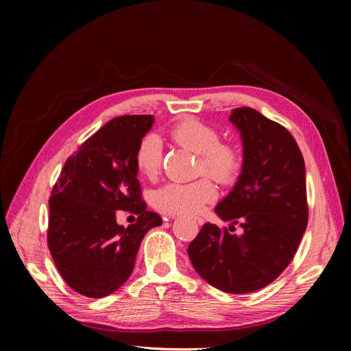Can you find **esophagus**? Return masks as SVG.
Masks as SVG:
<instances>
[{
	"mask_svg": "<svg viewBox=\"0 0 351 351\" xmlns=\"http://www.w3.org/2000/svg\"><path fill=\"white\" fill-rule=\"evenodd\" d=\"M168 218H176V215H169ZM196 222H197V224H199V226H202V224H204V222H205V221H204V219H202V218H196Z\"/></svg>",
	"mask_w": 351,
	"mask_h": 351,
	"instance_id": "esophagus-1",
	"label": "esophagus"
}]
</instances>
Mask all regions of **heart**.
<instances>
[{
  "label": "heart",
  "instance_id": "1",
  "mask_svg": "<svg viewBox=\"0 0 351 351\" xmlns=\"http://www.w3.org/2000/svg\"><path fill=\"white\" fill-rule=\"evenodd\" d=\"M169 136L177 145L199 155V174H208L222 184L234 182L241 168V155L234 145L221 142L219 133L214 127L196 119H186L171 127ZM134 161L139 173L147 178H155L161 173L164 161L161 137L155 133L142 137ZM215 197L214 183L202 177L190 183H167L155 190L152 202L156 209L165 214L183 215L197 214Z\"/></svg>",
  "mask_w": 351,
  "mask_h": 351
}]
</instances>
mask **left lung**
<instances>
[{
  "label": "left lung",
  "instance_id": "8db88e82",
  "mask_svg": "<svg viewBox=\"0 0 351 351\" xmlns=\"http://www.w3.org/2000/svg\"><path fill=\"white\" fill-rule=\"evenodd\" d=\"M241 136V174L215 208L228 228L206 222L187 253L215 289L244 294L271 284L289 267L307 226L306 168L291 133L259 111L232 110ZM239 223L240 233H232Z\"/></svg>",
  "mask_w": 351,
  "mask_h": 351
}]
</instances>
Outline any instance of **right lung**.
<instances>
[{
  "label": "right lung",
  "instance_id": "1",
  "mask_svg": "<svg viewBox=\"0 0 351 351\" xmlns=\"http://www.w3.org/2000/svg\"><path fill=\"white\" fill-rule=\"evenodd\" d=\"M154 115H121L108 121L69 156L49 197L48 247L74 291L101 299L129 280L141 241L162 224L146 210L134 155ZM119 210L138 215L129 228Z\"/></svg>",
  "mask_w": 351,
  "mask_h": 351
}]
</instances>
